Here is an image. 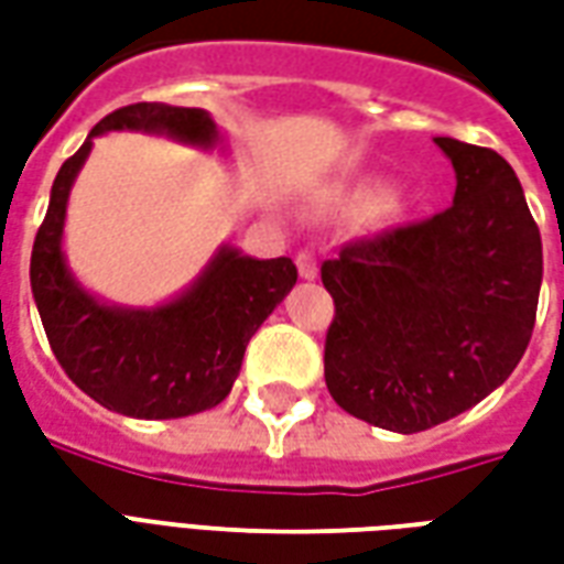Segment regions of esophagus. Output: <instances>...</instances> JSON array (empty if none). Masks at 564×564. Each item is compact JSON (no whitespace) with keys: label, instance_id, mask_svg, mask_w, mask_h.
<instances>
[{"label":"esophagus","instance_id":"1","mask_svg":"<svg viewBox=\"0 0 564 564\" xmlns=\"http://www.w3.org/2000/svg\"><path fill=\"white\" fill-rule=\"evenodd\" d=\"M295 265H299V274L305 278V281H314L317 278V257H314V250H299L295 253Z\"/></svg>","mask_w":564,"mask_h":564}]
</instances>
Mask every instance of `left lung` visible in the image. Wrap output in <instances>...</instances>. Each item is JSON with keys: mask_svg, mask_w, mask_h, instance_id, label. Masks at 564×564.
Returning a JSON list of instances; mask_svg holds the SVG:
<instances>
[{"mask_svg": "<svg viewBox=\"0 0 564 564\" xmlns=\"http://www.w3.org/2000/svg\"><path fill=\"white\" fill-rule=\"evenodd\" d=\"M435 144L456 169L453 205L347 241L319 269L335 302L323 354L332 399L402 435L447 423L510 378L544 274L508 160L456 139Z\"/></svg>", "mask_w": 564, "mask_h": 564, "instance_id": "obj_1", "label": "left lung"}]
</instances>
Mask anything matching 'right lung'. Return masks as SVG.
<instances>
[{
	"label": "right lung",
	"instance_id": "obj_1",
	"mask_svg": "<svg viewBox=\"0 0 564 564\" xmlns=\"http://www.w3.org/2000/svg\"><path fill=\"white\" fill-rule=\"evenodd\" d=\"M111 129L165 132L202 148L217 141V127L202 108L135 102L102 117L56 174L32 245V295L56 362L93 402L139 420L198 414L229 395L247 341L293 290L299 271L290 257L250 259L223 247L172 305L123 311L84 293L63 259V220L68 189L93 139Z\"/></svg>",
	"mask_w": 564,
	"mask_h": 564
}]
</instances>
